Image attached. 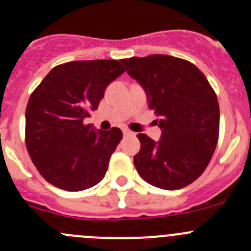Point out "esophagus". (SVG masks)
<instances>
[{"label": "esophagus", "mask_w": 251, "mask_h": 251, "mask_svg": "<svg viewBox=\"0 0 251 251\" xmlns=\"http://www.w3.org/2000/svg\"><path fill=\"white\" fill-rule=\"evenodd\" d=\"M123 132H124V135H125V136H133V135H135V133H133L132 131L128 130V128H124Z\"/></svg>", "instance_id": "obj_1"}]
</instances>
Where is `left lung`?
Returning a JSON list of instances; mask_svg holds the SVG:
<instances>
[{
    "mask_svg": "<svg viewBox=\"0 0 251 251\" xmlns=\"http://www.w3.org/2000/svg\"><path fill=\"white\" fill-rule=\"evenodd\" d=\"M145 89L149 107L160 116L161 140L139 133L137 172L147 183L181 189L207 168L219 137V104L205 75L194 64L163 54L121 60Z\"/></svg>",
    "mask_w": 251,
    "mask_h": 251,
    "instance_id": "8db88e82",
    "label": "left lung"
}]
</instances>
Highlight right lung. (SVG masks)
I'll return each instance as SVG.
<instances>
[{
  "mask_svg": "<svg viewBox=\"0 0 251 251\" xmlns=\"http://www.w3.org/2000/svg\"><path fill=\"white\" fill-rule=\"evenodd\" d=\"M125 72L119 60H75L54 67L30 94L25 109V146L48 183L78 192L104 178L123 139L119 127L93 130L84 124L105 89Z\"/></svg>",
  "mask_w": 251,
  "mask_h": 251,
  "instance_id": "right-lung-1",
  "label": "right lung"
}]
</instances>
